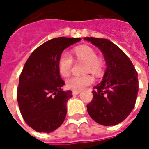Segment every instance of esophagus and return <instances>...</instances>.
<instances>
[{"instance_id":"obj_1","label":"esophagus","mask_w":149,"mask_h":149,"mask_svg":"<svg viewBox=\"0 0 149 149\" xmlns=\"http://www.w3.org/2000/svg\"><path fill=\"white\" fill-rule=\"evenodd\" d=\"M80 93H81L80 91H72V95H73V96H76V95H78Z\"/></svg>"}]
</instances>
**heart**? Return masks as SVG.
Here are the masks:
<instances>
[{
  "label": "heart",
  "mask_w": 149,
  "mask_h": 149,
  "mask_svg": "<svg viewBox=\"0 0 149 149\" xmlns=\"http://www.w3.org/2000/svg\"><path fill=\"white\" fill-rule=\"evenodd\" d=\"M74 53L78 61H85V72H92L96 77H100L104 72V62L97 56L93 48L81 45L75 48ZM73 59L70 53L64 52L58 60V69L63 77H68L71 73ZM93 82V77L90 75L75 76L66 81V87L73 91H81Z\"/></svg>",
  "instance_id": "1"
}]
</instances>
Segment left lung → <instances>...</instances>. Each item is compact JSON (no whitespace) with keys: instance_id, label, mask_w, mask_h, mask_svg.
I'll list each match as a JSON object with an SVG mask.
<instances>
[{"instance_id":"obj_1","label":"left lung","mask_w":149,"mask_h":149,"mask_svg":"<svg viewBox=\"0 0 149 149\" xmlns=\"http://www.w3.org/2000/svg\"><path fill=\"white\" fill-rule=\"evenodd\" d=\"M84 39L99 48L107 66L102 81L93 87V98L87 105L88 112L100 125H117L134 109L139 88L137 72L125 52L109 40Z\"/></svg>"}]
</instances>
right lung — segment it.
<instances>
[{
    "label": "right lung",
    "instance_id": "right-lung-1",
    "mask_svg": "<svg viewBox=\"0 0 149 149\" xmlns=\"http://www.w3.org/2000/svg\"><path fill=\"white\" fill-rule=\"evenodd\" d=\"M81 38L49 40L32 52L19 78L17 99L22 117L35 131L49 133L59 128L67 113V101L72 97L58 69V60L68 46Z\"/></svg>",
    "mask_w": 149,
    "mask_h": 149
}]
</instances>
